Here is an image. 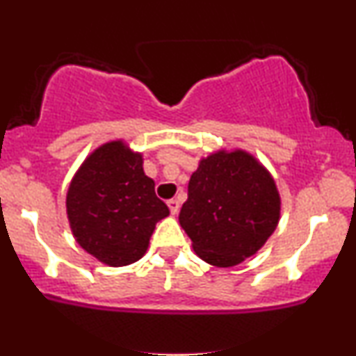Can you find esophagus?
I'll return each instance as SVG.
<instances>
[{
    "label": "esophagus",
    "mask_w": 356,
    "mask_h": 356,
    "mask_svg": "<svg viewBox=\"0 0 356 356\" xmlns=\"http://www.w3.org/2000/svg\"><path fill=\"white\" fill-rule=\"evenodd\" d=\"M167 206H169L170 209V214H177L179 209H181V202L177 201V199H170V201H167Z\"/></svg>",
    "instance_id": "obj_1"
}]
</instances>
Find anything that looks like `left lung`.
Returning <instances> with one entry per match:
<instances>
[{
    "mask_svg": "<svg viewBox=\"0 0 356 356\" xmlns=\"http://www.w3.org/2000/svg\"><path fill=\"white\" fill-rule=\"evenodd\" d=\"M280 209L276 184L256 159L241 150L218 152L191 175L179 222L201 259L231 268L266 243Z\"/></svg>",
    "mask_w": 356,
    "mask_h": 356,
    "instance_id": "left-lung-1",
    "label": "left lung"
}]
</instances>
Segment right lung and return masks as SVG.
Segmentation results:
<instances>
[{
	"instance_id": "add662e5",
	"label": "right lung",
	"mask_w": 356,
	"mask_h": 356,
	"mask_svg": "<svg viewBox=\"0 0 356 356\" xmlns=\"http://www.w3.org/2000/svg\"><path fill=\"white\" fill-rule=\"evenodd\" d=\"M67 212L76 241L108 266H125L145 254L155 224L169 207L155 195L142 155L122 142L97 149L70 184Z\"/></svg>"
}]
</instances>
